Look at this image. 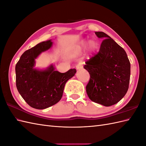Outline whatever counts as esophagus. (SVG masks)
Wrapping results in <instances>:
<instances>
[{
    "label": "esophagus",
    "instance_id": "esophagus-1",
    "mask_svg": "<svg viewBox=\"0 0 146 146\" xmlns=\"http://www.w3.org/2000/svg\"><path fill=\"white\" fill-rule=\"evenodd\" d=\"M76 68V69H77L78 70H82V69H83V66H81V65H77Z\"/></svg>",
    "mask_w": 146,
    "mask_h": 146
}]
</instances>
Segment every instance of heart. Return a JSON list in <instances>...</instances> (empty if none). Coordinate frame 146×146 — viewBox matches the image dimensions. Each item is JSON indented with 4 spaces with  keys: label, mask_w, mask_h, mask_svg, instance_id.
<instances>
[{
    "label": "heart",
    "mask_w": 146,
    "mask_h": 146,
    "mask_svg": "<svg viewBox=\"0 0 146 146\" xmlns=\"http://www.w3.org/2000/svg\"><path fill=\"white\" fill-rule=\"evenodd\" d=\"M86 42L84 40L81 41L79 43L76 44V45L71 47L70 49V54L71 55H79L80 53H81L83 49L84 46L85 45ZM97 48V45H96V43L94 41H91L90 42V50L91 52H94Z\"/></svg>",
    "instance_id": "heart-1"
}]
</instances>
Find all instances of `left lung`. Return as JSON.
Instances as JSON below:
<instances>
[{
  "label": "left lung",
  "mask_w": 146,
  "mask_h": 146,
  "mask_svg": "<svg viewBox=\"0 0 146 146\" xmlns=\"http://www.w3.org/2000/svg\"><path fill=\"white\" fill-rule=\"evenodd\" d=\"M95 34L104 40L99 52L84 66L90 74L86 90L93 102L110 106L119 102L127 93L131 64L125 50L109 35L103 32Z\"/></svg>",
  "instance_id": "8db88e82"
}]
</instances>
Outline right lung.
<instances>
[{
	"label": "right lung",
	"mask_w": 146,
	"mask_h": 146,
	"mask_svg": "<svg viewBox=\"0 0 146 146\" xmlns=\"http://www.w3.org/2000/svg\"><path fill=\"white\" fill-rule=\"evenodd\" d=\"M52 44L49 40L25 51L15 66L17 88L26 103L35 109H46L58 102L67 81L76 72L70 69L60 73L52 64L45 70L35 68V59Z\"/></svg>",
	"instance_id": "add662e5"
}]
</instances>
